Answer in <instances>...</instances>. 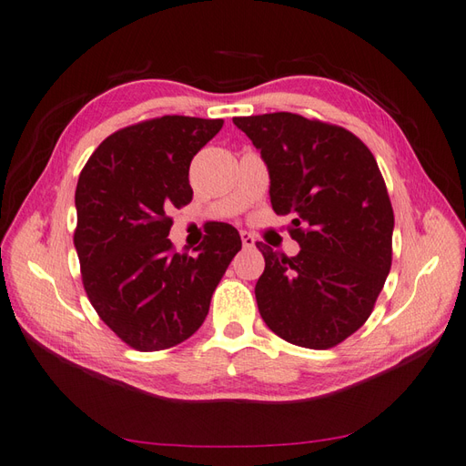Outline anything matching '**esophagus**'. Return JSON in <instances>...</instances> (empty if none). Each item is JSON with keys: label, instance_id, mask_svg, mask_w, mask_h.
I'll return each instance as SVG.
<instances>
[{"label": "esophagus", "instance_id": "esophagus-1", "mask_svg": "<svg viewBox=\"0 0 466 466\" xmlns=\"http://www.w3.org/2000/svg\"><path fill=\"white\" fill-rule=\"evenodd\" d=\"M241 241H243V247H245V249H253L255 243H257L255 235H253V233H249V231H241Z\"/></svg>", "mask_w": 466, "mask_h": 466}]
</instances>
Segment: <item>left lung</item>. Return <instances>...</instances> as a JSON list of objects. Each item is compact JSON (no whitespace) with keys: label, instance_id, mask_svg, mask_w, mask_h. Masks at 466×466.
Returning <instances> with one entry per match:
<instances>
[{"label":"left lung","instance_id":"1","mask_svg":"<svg viewBox=\"0 0 466 466\" xmlns=\"http://www.w3.org/2000/svg\"><path fill=\"white\" fill-rule=\"evenodd\" d=\"M267 165L277 215H293L301 247L259 243L257 305L275 335L307 349L339 345L363 327L387 281L395 215L373 153L353 133L279 111L235 117Z\"/></svg>","mask_w":466,"mask_h":466}]
</instances>
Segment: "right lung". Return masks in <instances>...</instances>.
<instances>
[{
  "instance_id": "obj_1",
  "label": "right lung",
  "mask_w": 466,
  "mask_h": 466,
  "mask_svg": "<svg viewBox=\"0 0 466 466\" xmlns=\"http://www.w3.org/2000/svg\"><path fill=\"white\" fill-rule=\"evenodd\" d=\"M223 119L163 116L109 136L76 189L74 235L86 293L113 333L149 353L183 343L209 313L213 291L241 249L235 227L217 225L198 255L173 253V207L193 198V155Z\"/></svg>"
}]
</instances>
